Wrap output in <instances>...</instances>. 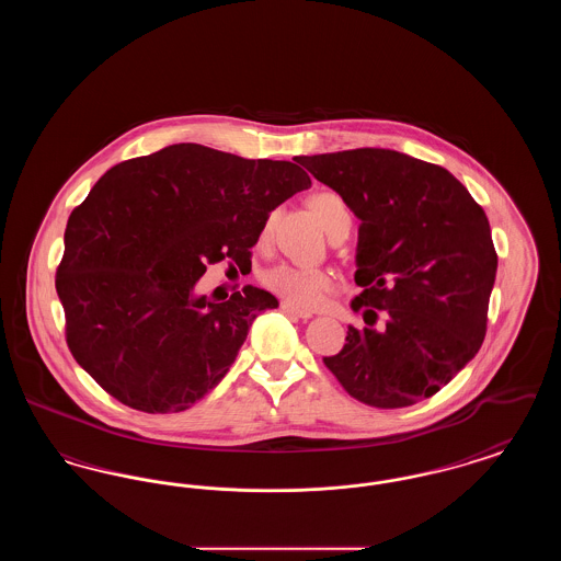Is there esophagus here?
Instances as JSON below:
<instances>
[{"label":"esophagus","mask_w":561,"mask_h":561,"mask_svg":"<svg viewBox=\"0 0 561 561\" xmlns=\"http://www.w3.org/2000/svg\"><path fill=\"white\" fill-rule=\"evenodd\" d=\"M279 309L284 311V313H288V316H294V318H300V320H311L313 316L309 313V311H302V309H298V307H294L290 302H279Z\"/></svg>","instance_id":"34e87169"}]
</instances>
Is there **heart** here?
I'll return each instance as SVG.
<instances>
[{
  "instance_id": "obj_1",
  "label": "heart",
  "mask_w": 561,
  "mask_h": 561,
  "mask_svg": "<svg viewBox=\"0 0 561 561\" xmlns=\"http://www.w3.org/2000/svg\"><path fill=\"white\" fill-rule=\"evenodd\" d=\"M311 206L320 216L321 225L325 227L328 233H334L339 227L351 225L347 202L339 193H332V191L318 193L311 199ZM268 229H271V218L265 225L263 236H267ZM263 284L271 293L277 294L294 307L313 309L320 305L323 296L332 290L334 277L323 268L282 263L263 273Z\"/></svg>"
}]
</instances>
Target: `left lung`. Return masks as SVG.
<instances>
[{"mask_svg":"<svg viewBox=\"0 0 561 561\" xmlns=\"http://www.w3.org/2000/svg\"><path fill=\"white\" fill-rule=\"evenodd\" d=\"M362 220L351 300L366 328L323 364L351 398L405 408L446 387L480 351L499 256L490 222L460 181L391 149L302 156Z\"/></svg>","mask_w":561,"mask_h":561,"instance_id":"left-lung-1","label":"left lung"}]
</instances>
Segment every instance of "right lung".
Returning a JSON list of instances; mask_svg holds the SVG:
<instances>
[{"instance_id":"add662e5","label":"right lung","mask_w":561,"mask_h":561,"mask_svg":"<svg viewBox=\"0 0 561 561\" xmlns=\"http://www.w3.org/2000/svg\"><path fill=\"white\" fill-rule=\"evenodd\" d=\"M311 187L293 161L170 145L113 165L69 216L56 293L71 355L111 398L183 412L229 373L252 321L277 298L245 286L213 302L206 265L252 259L268 214Z\"/></svg>"}]
</instances>
